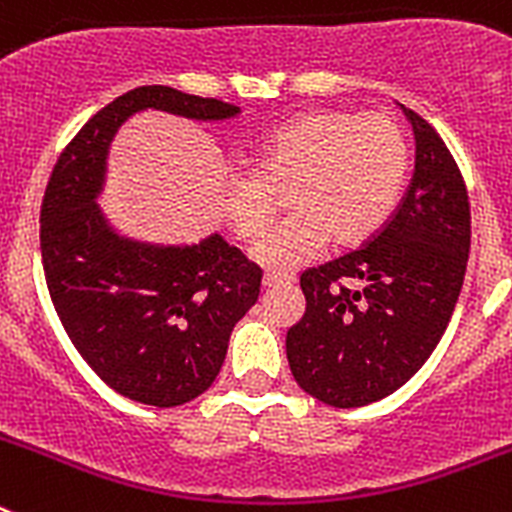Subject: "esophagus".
Here are the masks:
<instances>
[{
	"label": "esophagus",
	"instance_id": "obj_1",
	"mask_svg": "<svg viewBox=\"0 0 512 512\" xmlns=\"http://www.w3.org/2000/svg\"><path fill=\"white\" fill-rule=\"evenodd\" d=\"M295 282V277H289V274H264V287L271 289V287H287V284Z\"/></svg>",
	"mask_w": 512,
	"mask_h": 512
}]
</instances>
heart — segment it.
<instances>
[{"label": "heart", "instance_id": "obj_1", "mask_svg": "<svg viewBox=\"0 0 512 512\" xmlns=\"http://www.w3.org/2000/svg\"><path fill=\"white\" fill-rule=\"evenodd\" d=\"M408 135L382 112L318 110L292 117L253 151L251 174L230 171L223 215L243 241L266 233L289 192L295 215L253 248L269 271H292L328 246L369 241L395 210L408 176Z\"/></svg>", "mask_w": 512, "mask_h": 512}]
</instances>
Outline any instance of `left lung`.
Here are the masks:
<instances>
[{"label":"left lung","instance_id":"1","mask_svg":"<svg viewBox=\"0 0 512 512\" xmlns=\"http://www.w3.org/2000/svg\"><path fill=\"white\" fill-rule=\"evenodd\" d=\"M402 112L415 133L408 192L364 246L302 274L307 310L287 330L292 377L333 408L400 390L438 346L464 284L467 184L441 135L418 112Z\"/></svg>","mask_w":512,"mask_h":512}]
</instances>
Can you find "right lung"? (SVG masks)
<instances>
[{
  "mask_svg": "<svg viewBox=\"0 0 512 512\" xmlns=\"http://www.w3.org/2000/svg\"><path fill=\"white\" fill-rule=\"evenodd\" d=\"M143 110L230 120L235 104L138 87L97 112L58 156L40 207V253L53 307L81 359L128 400L176 408L220 374L235 323L259 300L261 269L207 235L192 246L135 241L99 194L117 130Z\"/></svg>",
  "mask_w": 512,
  "mask_h": 512,
  "instance_id": "obj_1",
  "label": "right lung"
}]
</instances>
